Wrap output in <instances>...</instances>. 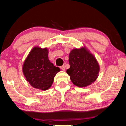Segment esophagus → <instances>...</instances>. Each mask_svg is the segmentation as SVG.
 <instances>
[{
	"label": "esophagus",
	"mask_w": 126,
	"mask_h": 126,
	"mask_svg": "<svg viewBox=\"0 0 126 126\" xmlns=\"http://www.w3.org/2000/svg\"><path fill=\"white\" fill-rule=\"evenodd\" d=\"M60 69H61L63 70H65V68L64 65H63V66H60Z\"/></svg>",
	"instance_id": "obj_1"
}]
</instances>
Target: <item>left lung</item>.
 <instances>
[{
    "instance_id": "8db88e82",
    "label": "left lung",
    "mask_w": 126,
    "mask_h": 126,
    "mask_svg": "<svg viewBox=\"0 0 126 126\" xmlns=\"http://www.w3.org/2000/svg\"><path fill=\"white\" fill-rule=\"evenodd\" d=\"M70 68L66 73L74 85L86 87L95 81L99 76L100 65L85 46L72 49L69 56Z\"/></svg>"
}]
</instances>
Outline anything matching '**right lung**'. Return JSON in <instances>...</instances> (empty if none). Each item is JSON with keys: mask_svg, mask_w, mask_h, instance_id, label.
<instances>
[{"mask_svg": "<svg viewBox=\"0 0 126 126\" xmlns=\"http://www.w3.org/2000/svg\"><path fill=\"white\" fill-rule=\"evenodd\" d=\"M47 47L35 46L31 50L22 65V72L27 81L34 88L47 90L53 84L56 74L60 71L48 58Z\"/></svg>", "mask_w": 126, "mask_h": 126, "instance_id": "1", "label": "right lung"}]
</instances>
